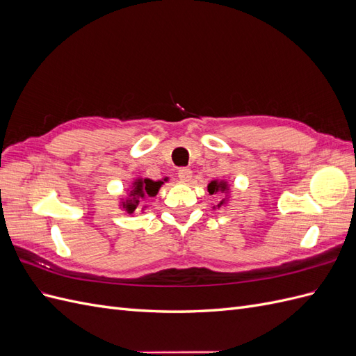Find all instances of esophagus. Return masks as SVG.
<instances>
[{
  "label": "esophagus",
  "mask_w": 356,
  "mask_h": 356,
  "mask_svg": "<svg viewBox=\"0 0 356 356\" xmlns=\"http://www.w3.org/2000/svg\"><path fill=\"white\" fill-rule=\"evenodd\" d=\"M191 175L193 172L188 169V168H181L178 170V178L182 181V182H188L191 179Z\"/></svg>",
  "instance_id": "1"
}]
</instances>
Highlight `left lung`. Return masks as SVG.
I'll return each instance as SVG.
<instances>
[{"label":"left lung","instance_id":"1","mask_svg":"<svg viewBox=\"0 0 356 356\" xmlns=\"http://www.w3.org/2000/svg\"><path fill=\"white\" fill-rule=\"evenodd\" d=\"M229 188H227V184H225L224 181H211L209 184H208V191H209V195H213V193H217V191H221V193H225L227 191ZM224 204V200H221L220 203H218V208L220 207H222Z\"/></svg>","mask_w":356,"mask_h":356}]
</instances>
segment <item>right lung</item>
Segmentation results:
<instances>
[{"mask_svg":"<svg viewBox=\"0 0 356 356\" xmlns=\"http://www.w3.org/2000/svg\"><path fill=\"white\" fill-rule=\"evenodd\" d=\"M163 184V181H153V179H136L134 182V187L132 190L129 191V197L126 202H123V208L129 212V213H134V211L136 209L139 199H144V197H154L159 188Z\"/></svg>","mask_w":356,"mask_h":356,"instance_id":"add662e5","label":"right lung"}]
</instances>
